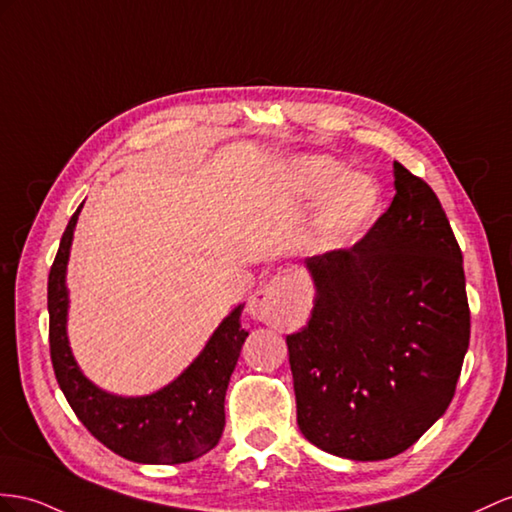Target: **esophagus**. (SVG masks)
Masks as SVG:
<instances>
[{
  "mask_svg": "<svg viewBox=\"0 0 512 512\" xmlns=\"http://www.w3.org/2000/svg\"><path fill=\"white\" fill-rule=\"evenodd\" d=\"M248 311L270 326H290L305 318L307 300L303 287L292 272H277L248 298Z\"/></svg>",
  "mask_w": 512,
  "mask_h": 512,
  "instance_id": "esophagus-1",
  "label": "esophagus"
}]
</instances>
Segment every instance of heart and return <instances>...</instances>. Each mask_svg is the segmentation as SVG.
Here are the masks:
<instances>
[{
    "mask_svg": "<svg viewBox=\"0 0 512 512\" xmlns=\"http://www.w3.org/2000/svg\"><path fill=\"white\" fill-rule=\"evenodd\" d=\"M283 190L298 205L316 203L311 240L320 251H342L372 227L383 203L381 186L331 155H307L283 170Z\"/></svg>",
    "mask_w": 512,
    "mask_h": 512,
    "instance_id": "heart-1",
    "label": "heart"
}]
</instances>
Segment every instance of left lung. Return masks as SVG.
<instances>
[{"instance_id":"left-lung-1","label":"left lung","mask_w":512,"mask_h":512,"mask_svg":"<svg viewBox=\"0 0 512 512\" xmlns=\"http://www.w3.org/2000/svg\"><path fill=\"white\" fill-rule=\"evenodd\" d=\"M396 196L348 251L309 257L313 313L287 335L298 428L350 461H385L448 409L469 346L463 253L426 181L393 162Z\"/></svg>"}]
</instances>
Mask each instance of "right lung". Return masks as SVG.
Wrapping results in <instances>:
<instances>
[{"instance_id":"1","label":"right lung","mask_w":512,"mask_h":512,"mask_svg":"<svg viewBox=\"0 0 512 512\" xmlns=\"http://www.w3.org/2000/svg\"><path fill=\"white\" fill-rule=\"evenodd\" d=\"M84 203L62 233L49 272V348L58 385L90 435L114 454L144 465H177L207 454L225 428V396L248 333L242 305L222 320L205 348L175 381L144 396H119L95 385L75 361L69 344L67 266Z\"/></svg>"}]
</instances>
